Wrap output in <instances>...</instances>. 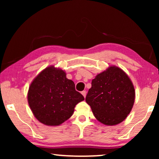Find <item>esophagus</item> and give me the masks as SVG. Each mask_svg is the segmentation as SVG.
<instances>
[{
	"instance_id": "obj_1",
	"label": "esophagus",
	"mask_w": 159,
	"mask_h": 159,
	"mask_svg": "<svg viewBox=\"0 0 159 159\" xmlns=\"http://www.w3.org/2000/svg\"><path fill=\"white\" fill-rule=\"evenodd\" d=\"M81 94L83 95V96L84 97V98H85V96H86V91H82Z\"/></svg>"
}]
</instances>
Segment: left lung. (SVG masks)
I'll return each instance as SVG.
<instances>
[{
    "instance_id": "8db88e82",
    "label": "left lung",
    "mask_w": 159,
    "mask_h": 159,
    "mask_svg": "<svg viewBox=\"0 0 159 159\" xmlns=\"http://www.w3.org/2000/svg\"><path fill=\"white\" fill-rule=\"evenodd\" d=\"M135 92L125 72L110 66L92 80L85 101L97 120L106 125H115L124 120L133 108Z\"/></svg>"
}]
</instances>
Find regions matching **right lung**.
I'll use <instances>...</instances> for the list:
<instances>
[{"instance_id": "obj_1", "label": "right lung", "mask_w": 159, "mask_h": 159, "mask_svg": "<svg viewBox=\"0 0 159 159\" xmlns=\"http://www.w3.org/2000/svg\"><path fill=\"white\" fill-rule=\"evenodd\" d=\"M27 99L32 113L39 122L57 126L71 116L75 107L84 98L75 89L73 80L67 79L65 71L50 66L31 82Z\"/></svg>"}]
</instances>
